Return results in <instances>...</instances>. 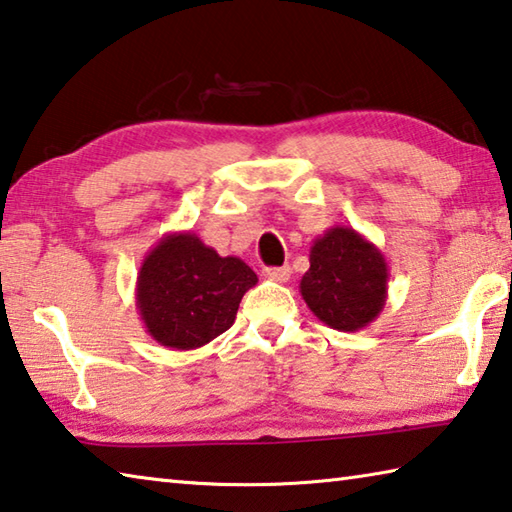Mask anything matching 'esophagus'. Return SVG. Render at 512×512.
<instances>
[{
	"instance_id": "esophagus-1",
	"label": "esophagus",
	"mask_w": 512,
	"mask_h": 512,
	"mask_svg": "<svg viewBox=\"0 0 512 512\" xmlns=\"http://www.w3.org/2000/svg\"><path fill=\"white\" fill-rule=\"evenodd\" d=\"M290 274H292L290 265H283V267H267V270H263L265 279L276 281V283H285V281L290 279Z\"/></svg>"
}]
</instances>
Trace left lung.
Returning <instances> with one entry per match:
<instances>
[{
  "label": "left lung",
  "instance_id": "1",
  "mask_svg": "<svg viewBox=\"0 0 512 512\" xmlns=\"http://www.w3.org/2000/svg\"><path fill=\"white\" fill-rule=\"evenodd\" d=\"M389 265L382 251L353 227H330L310 247V270L299 292L319 321L355 333L380 317L387 303Z\"/></svg>",
  "mask_w": 512,
  "mask_h": 512
}]
</instances>
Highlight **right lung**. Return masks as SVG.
<instances>
[{"mask_svg": "<svg viewBox=\"0 0 512 512\" xmlns=\"http://www.w3.org/2000/svg\"><path fill=\"white\" fill-rule=\"evenodd\" d=\"M256 283L245 261L220 256L193 231H175L143 258L134 297L157 344L193 351L233 326L240 299Z\"/></svg>", "mask_w": 512, "mask_h": 512, "instance_id": "1", "label": "right lung"}]
</instances>
